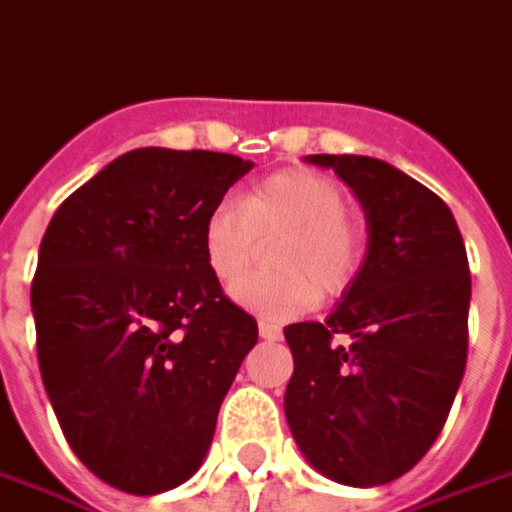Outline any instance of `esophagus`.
Listing matches in <instances>:
<instances>
[{
  "label": "esophagus",
  "mask_w": 512,
  "mask_h": 512,
  "mask_svg": "<svg viewBox=\"0 0 512 512\" xmlns=\"http://www.w3.org/2000/svg\"><path fill=\"white\" fill-rule=\"evenodd\" d=\"M259 337H262V340H278V337H281V329H278L276 323L259 320Z\"/></svg>",
  "instance_id": "esophagus-1"
}]
</instances>
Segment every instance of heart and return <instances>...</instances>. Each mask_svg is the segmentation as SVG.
I'll list each match as a JSON object with an SVG mask.
<instances>
[{
    "label": "heart",
    "mask_w": 512,
    "mask_h": 512,
    "mask_svg": "<svg viewBox=\"0 0 512 512\" xmlns=\"http://www.w3.org/2000/svg\"><path fill=\"white\" fill-rule=\"evenodd\" d=\"M348 189L317 169H284L248 195L222 200L203 222V256L211 276L231 287L255 261L261 242L270 274L249 277L231 290L234 301L267 320H287L320 298L343 295L362 270L368 231Z\"/></svg>",
    "instance_id": "obj_1"
}]
</instances>
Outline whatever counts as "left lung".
Returning a JSON list of instances; mask_svg holds the SVG:
<instances>
[{"mask_svg":"<svg viewBox=\"0 0 512 512\" xmlns=\"http://www.w3.org/2000/svg\"><path fill=\"white\" fill-rule=\"evenodd\" d=\"M365 209L368 253L323 323L284 329L295 370L284 412L320 474L373 488L432 449L463 382L471 273L449 206L368 155H309Z\"/></svg>","mask_w":512,"mask_h":512,"instance_id":"8db88e82","label":"left lung"}]
</instances>
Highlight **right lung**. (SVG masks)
<instances>
[{
	"label": "right lung",
	"instance_id": "right-lung-1",
	"mask_svg": "<svg viewBox=\"0 0 512 512\" xmlns=\"http://www.w3.org/2000/svg\"><path fill=\"white\" fill-rule=\"evenodd\" d=\"M250 161L119 155L49 220L33 278L38 368L63 438L111 488L153 496L195 474L256 345L203 256V222Z\"/></svg>",
	"mask_w": 512,
	"mask_h": 512
}]
</instances>
